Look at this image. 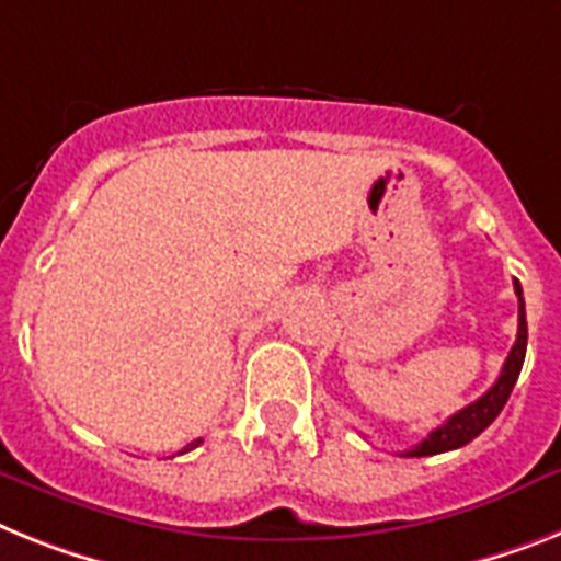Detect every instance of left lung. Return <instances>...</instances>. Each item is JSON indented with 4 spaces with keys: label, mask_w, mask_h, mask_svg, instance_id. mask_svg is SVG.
Masks as SVG:
<instances>
[{
    "label": "left lung",
    "mask_w": 561,
    "mask_h": 561,
    "mask_svg": "<svg viewBox=\"0 0 561 561\" xmlns=\"http://www.w3.org/2000/svg\"><path fill=\"white\" fill-rule=\"evenodd\" d=\"M513 290L519 296V333H516V342H513L505 365H502V374H499V379L493 382V388L488 390L484 397H479L477 402H470L468 408L456 411L445 425L431 431L419 445H413L411 450H402L399 456H436L445 454V450L462 448V445L477 439L479 433L502 413L507 397H511L513 385L519 379L522 365H525V351H528V322H525V299H522L519 279H513Z\"/></svg>",
    "instance_id": "8db88e82"
}]
</instances>
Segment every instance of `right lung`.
Instances as JSON below:
<instances>
[{
  "label": "right lung",
  "instance_id": "obj_1",
  "mask_svg": "<svg viewBox=\"0 0 561 561\" xmlns=\"http://www.w3.org/2000/svg\"><path fill=\"white\" fill-rule=\"evenodd\" d=\"M199 442H202V439H193L185 450H193V448H196V445H199Z\"/></svg>",
  "mask_w": 561,
  "mask_h": 561
}]
</instances>
